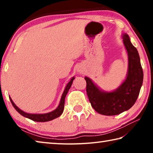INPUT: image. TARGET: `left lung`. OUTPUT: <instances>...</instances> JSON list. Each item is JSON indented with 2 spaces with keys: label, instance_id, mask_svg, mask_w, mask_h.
Masks as SVG:
<instances>
[{
  "label": "left lung",
  "instance_id": "left-lung-1",
  "mask_svg": "<svg viewBox=\"0 0 153 153\" xmlns=\"http://www.w3.org/2000/svg\"><path fill=\"white\" fill-rule=\"evenodd\" d=\"M128 54V73L123 84L111 92H102L88 77L86 92L93 108L104 115H115L130 108L136 102L143 82V71L138 52L131 43L128 34L123 35Z\"/></svg>",
  "mask_w": 153,
  "mask_h": 153
}]
</instances>
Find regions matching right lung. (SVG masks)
<instances>
[{
	"mask_svg": "<svg viewBox=\"0 0 153 153\" xmlns=\"http://www.w3.org/2000/svg\"><path fill=\"white\" fill-rule=\"evenodd\" d=\"M75 77H72L71 79L70 80L68 84L65 87V89L64 92L62 94V97L61 98V101L60 103H59V107L56 108L55 110H54L52 112H50L48 113H45V114H30V113H25L24 111H23L20 109V108H18L16 105L14 104V102H13V100H11V98L9 97L10 100L12 103V105L13 106V107L15 108L18 113H20L21 115L24 116V117H27L28 119H30L34 121H38V122H45V121H48L51 120H53L54 119H55L56 117H58L60 116L62 113L63 112L64 110V105H65V98L66 95L68 92L69 88H70L72 84V82H73V80L74 79Z\"/></svg>",
	"mask_w": 153,
	"mask_h": 153,
	"instance_id": "add662e5",
	"label": "right lung"
}]
</instances>
